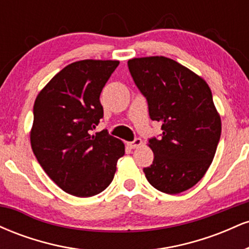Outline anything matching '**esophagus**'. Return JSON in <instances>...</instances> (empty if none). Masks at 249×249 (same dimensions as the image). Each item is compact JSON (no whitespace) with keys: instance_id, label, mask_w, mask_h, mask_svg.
I'll return each mask as SVG.
<instances>
[{"instance_id":"34e87169","label":"esophagus","mask_w":249,"mask_h":249,"mask_svg":"<svg viewBox=\"0 0 249 249\" xmlns=\"http://www.w3.org/2000/svg\"><path fill=\"white\" fill-rule=\"evenodd\" d=\"M142 144V139H141V138H136V139H134L133 142H128V146H130L131 148H137V147L141 146Z\"/></svg>"}]
</instances>
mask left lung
<instances>
[{
  "mask_svg": "<svg viewBox=\"0 0 249 249\" xmlns=\"http://www.w3.org/2000/svg\"><path fill=\"white\" fill-rule=\"evenodd\" d=\"M127 65L146 97L151 119L161 123V138L147 144L154 159L145 177L160 192L187 191L207 172L221 134L211 89L202 77L164 56L128 59Z\"/></svg>",
  "mask_w": 249,
  "mask_h": 249,
  "instance_id": "left-lung-1",
  "label": "left lung"
}]
</instances>
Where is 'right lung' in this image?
<instances>
[{
  "instance_id": "obj_1",
  "label": "right lung",
  "mask_w": 249,
  "mask_h": 249,
  "mask_svg": "<svg viewBox=\"0 0 249 249\" xmlns=\"http://www.w3.org/2000/svg\"><path fill=\"white\" fill-rule=\"evenodd\" d=\"M119 61L83 59L67 65L38 92L30 144L44 172L64 192L81 198L104 191L125 145L99 124V96Z\"/></svg>"
}]
</instances>
